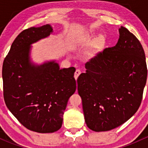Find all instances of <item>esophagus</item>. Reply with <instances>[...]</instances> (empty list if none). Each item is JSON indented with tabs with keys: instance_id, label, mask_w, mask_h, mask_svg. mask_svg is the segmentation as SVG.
Instances as JSON below:
<instances>
[{
	"instance_id": "34e87169",
	"label": "esophagus",
	"mask_w": 148,
	"mask_h": 148,
	"mask_svg": "<svg viewBox=\"0 0 148 148\" xmlns=\"http://www.w3.org/2000/svg\"><path fill=\"white\" fill-rule=\"evenodd\" d=\"M80 74H81V71H80V69L76 70L75 73H74V78H75V79H77V78H78V77L79 76Z\"/></svg>"
}]
</instances>
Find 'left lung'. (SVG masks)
Returning a JSON list of instances; mask_svg holds the SVG:
<instances>
[{
	"label": "left lung",
	"instance_id": "obj_1",
	"mask_svg": "<svg viewBox=\"0 0 148 148\" xmlns=\"http://www.w3.org/2000/svg\"><path fill=\"white\" fill-rule=\"evenodd\" d=\"M120 38L85 64L86 72L77 79L85 122L95 132L111 130L138 111L147 81L144 49L126 28Z\"/></svg>",
	"mask_w": 148,
	"mask_h": 148
}]
</instances>
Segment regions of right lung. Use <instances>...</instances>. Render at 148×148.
I'll return each mask as SVG.
<instances>
[{"mask_svg": "<svg viewBox=\"0 0 148 148\" xmlns=\"http://www.w3.org/2000/svg\"><path fill=\"white\" fill-rule=\"evenodd\" d=\"M53 32L49 24L23 30L12 44L3 64V97L10 112L25 127L39 133L59 130L70 97L75 92V68L30 61L31 44Z\"/></svg>", "mask_w": 148, "mask_h": 148, "instance_id": "obj_1", "label": "right lung"}]
</instances>
